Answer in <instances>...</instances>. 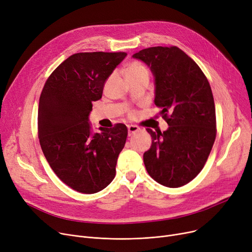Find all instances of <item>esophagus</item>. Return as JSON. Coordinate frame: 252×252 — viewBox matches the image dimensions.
<instances>
[{
  "instance_id": "obj_1",
  "label": "esophagus",
  "mask_w": 252,
  "mask_h": 252,
  "mask_svg": "<svg viewBox=\"0 0 252 252\" xmlns=\"http://www.w3.org/2000/svg\"><path fill=\"white\" fill-rule=\"evenodd\" d=\"M127 129H128V136H131L135 133H137V131H139L140 127L137 126H134V125H129V126H127Z\"/></svg>"
}]
</instances>
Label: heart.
<instances>
[{
	"instance_id": "b5f03b06",
	"label": "heart",
	"mask_w": 252,
	"mask_h": 252,
	"mask_svg": "<svg viewBox=\"0 0 252 252\" xmlns=\"http://www.w3.org/2000/svg\"><path fill=\"white\" fill-rule=\"evenodd\" d=\"M143 74H148L149 75V71L147 69L146 66H145L142 62L138 61V60H134L131 61L126 69V78H130V77H136V76H140ZM129 114L133 115L135 114V111H129Z\"/></svg>"
}]
</instances>
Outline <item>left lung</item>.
Wrapping results in <instances>:
<instances>
[{"label": "left lung", "mask_w": 252, "mask_h": 252, "mask_svg": "<svg viewBox=\"0 0 252 252\" xmlns=\"http://www.w3.org/2000/svg\"><path fill=\"white\" fill-rule=\"evenodd\" d=\"M155 76L154 103L168 128L153 131L143 159L149 176L168 188L191 182L202 170L217 137L215 100L203 71L176 46L151 47L133 55Z\"/></svg>", "instance_id": "1"}]
</instances>
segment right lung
<instances>
[{
    "instance_id": "right-lung-1",
    "label": "right lung",
    "mask_w": 252,
    "mask_h": 252,
    "mask_svg": "<svg viewBox=\"0 0 252 252\" xmlns=\"http://www.w3.org/2000/svg\"><path fill=\"white\" fill-rule=\"evenodd\" d=\"M126 56V52L76 53L51 73L41 93L39 144L55 175L76 192L97 193L115 177L127 128L115 124L93 135L88 116L92 102L102 98L105 81Z\"/></svg>"
}]
</instances>
